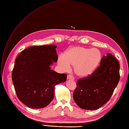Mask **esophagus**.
Listing matches in <instances>:
<instances>
[{
	"label": "esophagus",
	"mask_w": 129,
	"mask_h": 129,
	"mask_svg": "<svg viewBox=\"0 0 129 129\" xmlns=\"http://www.w3.org/2000/svg\"><path fill=\"white\" fill-rule=\"evenodd\" d=\"M67 79H68L74 80V77L72 75H70V74H69V75L67 76Z\"/></svg>",
	"instance_id": "esophagus-1"
}]
</instances>
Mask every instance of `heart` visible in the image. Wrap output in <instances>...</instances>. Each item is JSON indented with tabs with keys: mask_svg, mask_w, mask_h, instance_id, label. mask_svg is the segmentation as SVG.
Segmentation results:
<instances>
[{
	"mask_svg": "<svg viewBox=\"0 0 129 129\" xmlns=\"http://www.w3.org/2000/svg\"><path fill=\"white\" fill-rule=\"evenodd\" d=\"M102 55L96 48L73 46L68 48L58 59V64L67 71L74 67V72L79 77H86L92 73L101 62Z\"/></svg>",
	"mask_w": 129,
	"mask_h": 129,
	"instance_id": "obj_1",
	"label": "heart"
}]
</instances>
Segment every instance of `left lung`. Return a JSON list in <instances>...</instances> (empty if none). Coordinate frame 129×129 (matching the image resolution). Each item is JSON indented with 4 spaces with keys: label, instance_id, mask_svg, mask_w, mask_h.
Instances as JSON below:
<instances>
[{
    "label": "left lung",
    "instance_id": "8db88e82",
    "mask_svg": "<svg viewBox=\"0 0 129 129\" xmlns=\"http://www.w3.org/2000/svg\"><path fill=\"white\" fill-rule=\"evenodd\" d=\"M119 63L110 53L103 56L99 66L89 76L77 81L73 97L84 109L96 110L109 101L120 79Z\"/></svg>",
    "mask_w": 129,
    "mask_h": 129
}]
</instances>
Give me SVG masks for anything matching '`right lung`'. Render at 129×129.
<instances>
[{"label": "right lung", "mask_w": 129, "mask_h": 129, "mask_svg": "<svg viewBox=\"0 0 129 129\" xmlns=\"http://www.w3.org/2000/svg\"><path fill=\"white\" fill-rule=\"evenodd\" d=\"M53 45L34 46L21 51L16 57L12 81L19 99L29 108L40 109L52 102L55 86L67 79V74L51 70L58 59Z\"/></svg>", "instance_id": "right-lung-1"}]
</instances>
